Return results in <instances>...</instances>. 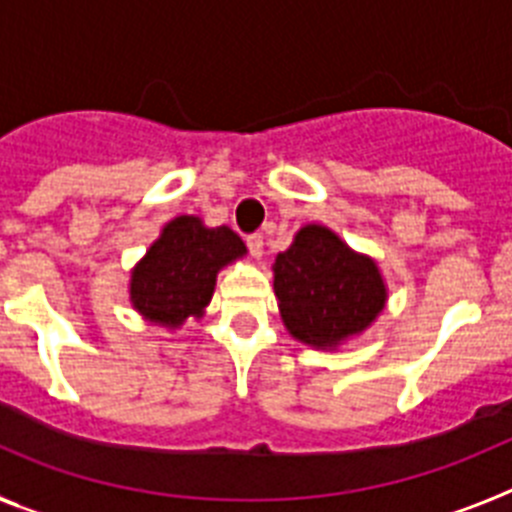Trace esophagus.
<instances>
[{
	"mask_svg": "<svg viewBox=\"0 0 512 512\" xmlns=\"http://www.w3.org/2000/svg\"><path fill=\"white\" fill-rule=\"evenodd\" d=\"M246 246H248V253H251L253 259H259L261 251H264V235L261 233L246 235Z\"/></svg>",
	"mask_w": 512,
	"mask_h": 512,
	"instance_id": "esophagus-1",
	"label": "esophagus"
}]
</instances>
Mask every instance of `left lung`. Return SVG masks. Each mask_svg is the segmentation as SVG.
Returning <instances> with one entry per match:
<instances>
[{
  "label": "left lung",
  "instance_id": "8db88e82",
  "mask_svg": "<svg viewBox=\"0 0 512 512\" xmlns=\"http://www.w3.org/2000/svg\"><path fill=\"white\" fill-rule=\"evenodd\" d=\"M274 292L289 333L318 348L361 333L387 300L377 264L323 225L302 228L279 253Z\"/></svg>",
  "mask_w": 512,
  "mask_h": 512
}]
</instances>
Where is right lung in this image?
<instances>
[{
  "label": "right lung",
  "instance_id": "add662e5",
  "mask_svg": "<svg viewBox=\"0 0 512 512\" xmlns=\"http://www.w3.org/2000/svg\"><path fill=\"white\" fill-rule=\"evenodd\" d=\"M243 253V241L225 225L205 228L200 217H176L135 266L130 300L148 320L176 328L189 315H202L217 271Z\"/></svg>",
  "mask_w": 512,
  "mask_h": 512
}]
</instances>
